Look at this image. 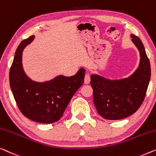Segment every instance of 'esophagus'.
<instances>
[{"label": "esophagus", "mask_w": 156, "mask_h": 156, "mask_svg": "<svg viewBox=\"0 0 156 156\" xmlns=\"http://www.w3.org/2000/svg\"><path fill=\"white\" fill-rule=\"evenodd\" d=\"M90 82V76L89 74H86L85 76V80H84L85 84H89Z\"/></svg>", "instance_id": "1"}]
</instances>
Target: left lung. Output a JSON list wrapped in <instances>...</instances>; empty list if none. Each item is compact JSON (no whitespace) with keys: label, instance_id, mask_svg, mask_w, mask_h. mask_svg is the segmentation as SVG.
Wrapping results in <instances>:
<instances>
[{"label":"left lung","instance_id":"8db88e82","mask_svg":"<svg viewBox=\"0 0 156 156\" xmlns=\"http://www.w3.org/2000/svg\"><path fill=\"white\" fill-rule=\"evenodd\" d=\"M131 38L140 55L133 73L121 79H109L95 73L90 76L93 101L97 113L105 119L119 120L132 115L146 96L151 78L150 62L141 41L134 34Z\"/></svg>","mask_w":156,"mask_h":156}]
</instances>
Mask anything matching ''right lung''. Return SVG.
Listing matches in <instances>:
<instances>
[{"label": "right lung", "mask_w": 156, "mask_h": 156, "mask_svg": "<svg viewBox=\"0 0 156 156\" xmlns=\"http://www.w3.org/2000/svg\"><path fill=\"white\" fill-rule=\"evenodd\" d=\"M34 38L32 36L22 41L16 50L9 75L10 85L23 115L33 121L50 124L62 117L71 98L84 83L85 70L81 68L74 76L59 75L42 83L33 80L23 69L22 54Z\"/></svg>", "instance_id": "obj_1"}]
</instances>
